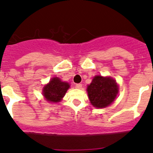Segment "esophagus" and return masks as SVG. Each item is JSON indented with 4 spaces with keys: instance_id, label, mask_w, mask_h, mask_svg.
I'll list each match as a JSON object with an SVG mask.
<instances>
[{
    "instance_id": "esophagus-1",
    "label": "esophagus",
    "mask_w": 153,
    "mask_h": 153,
    "mask_svg": "<svg viewBox=\"0 0 153 153\" xmlns=\"http://www.w3.org/2000/svg\"><path fill=\"white\" fill-rule=\"evenodd\" d=\"M75 88H78V89H81V88H82V85H81V84H77V85H75Z\"/></svg>"
}]
</instances>
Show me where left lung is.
<instances>
[{
	"label": "left lung",
	"mask_w": 153,
	"mask_h": 153,
	"mask_svg": "<svg viewBox=\"0 0 153 153\" xmlns=\"http://www.w3.org/2000/svg\"><path fill=\"white\" fill-rule=\"evenodd\" d=\"M91 104L96 108H104L114 101L118 92L115 80L109 77H94L87 89Z\"/></svg>",
	"instance_id": "obj_1"
}]
</instances>
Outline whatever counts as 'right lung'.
<instances>
[{
  "label": "right lung",
  "mask_w": 153,
  "mask_h": 153,
  "mask_svg": "<svg viewBox=\"0 0 153 153\" xmlns=\"http://www.w3.org/2000/svg\"><path fill=\"white\" fill-rule=\"evenodd\" d=\"M67 82H62L59 78H53L44 86L43 94L48 102H58L62 100L69 88Z\"/></svg>",
  "instance_id": "right-lung-1"
}]
</instances>
